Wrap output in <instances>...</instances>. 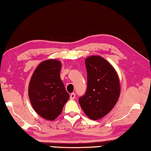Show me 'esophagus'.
Masks as SVG:
<instances>
[{"mask_svg":"<svg viewBox=\"0 0 151 151\" xmlns=\"http://www.w3.org/2000/svg\"><path fill=\"white\" fill-rule=\"evenodd\" d=\"M75 97H76L75 93H71V95H70V99H71V100H73V99L75 98Z\"/></svg>","mask_w":151,"mask_h":151,"instance_id":"obj_1","label":"esophagus"}]
</instances>
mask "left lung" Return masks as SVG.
Instances as JSON below:
<instances>
[{"mask_svg": "<svg viewBox=\"0 0 151 151\" xmlns=\"http://www.w3.org/2000/svg\"><path fill=\"white\" fill-rule=\"evenodd\" d=\"M87 89L79 98L86 116L97 120L108 114L116 104L120 93L117 72L102 57L92 55L85 60Z\"/></svg>", "mask_w": 151, "mask_h": 151, "instance_id": "8db88e82", "label": "left lung"}]
</instances>
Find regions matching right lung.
<instances>
[{
	"mask_svg": "<svg viewBox=\"0 0 151 151\" xmlns=\"http://www.w3.org/2000/svg\"><path fill=\"white\" fill-rule=\"evenodd\" d=\"M61 63L43 61L36 67L29 84V97L33 109L45 119L53 121L62 113L69 95L62 81Z\"/></svg>",
	"mask_w": 151,
	"mask_h": 151,
	"instance_id": "1",
	"label": "right lung"
}]
</instances>
